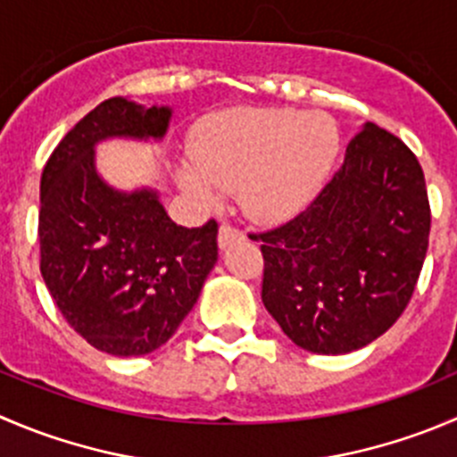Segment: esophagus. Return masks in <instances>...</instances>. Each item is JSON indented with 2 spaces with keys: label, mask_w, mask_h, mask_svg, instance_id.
Wrapping results in <instances>:
<instances>
[{
  "label": "esophagus",
  "mask_w": 457,
  "mask_h": 457,
  "mask_svg": "<svg viewBox=\"0 0 457 457\" xmlns=\"http://www.w3.org/2000/svg\"><path fill=\"white\" fill-rule=\"evenodd\" d=\"M241 238H243L241 229L234 228V225H229V223H220V228H219V245L220 247L232 245L234 241H241Z\"/></svg>",
  "instance_id": "esophagus-1"
}]
</instances>
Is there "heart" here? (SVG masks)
Returning <instances> with one entry per match:
<instances>
[{
    "label": "heart",
    "instance_id": "obj_1",
    "mask_svg": "<svg viewBox=\"0 0 457 457\" xmlns=\"http://www.w3.org/2000/svg\"><path fill=\"white\" fill-rule=\"evenodd\" d=\"M339 149V131L326 113L286 106H243L201 122L176 179L212 203L219 189H237L245 214L283 220L303 210L326 180Z\"/></svg>",
    "mask_w": 457,
    "mask_h": 457
}]
</instances>
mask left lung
<instances>
[{"label": "left lung", "instance_id": "1", "mask_svg": "<svg viewBox=\"0 0 457 457\" xmlns=\"http://www.w3.org/2000/svg\"><path fill=\"white\" fill-rule=\"evenodd\" d=\"M428 232L422 165L397 136L366 122L303 212L250 234L263 254L261 299L303 351H357L406 310Z\"/></svg>", "mask_w": 457, "mask_h": 457}]
</instances>
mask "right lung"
<instances>
[{"label":"right lung","mask_w":457,"mask_h":457,"mask_svg":"<svg viewBox=\"0 0 457 457\" xmlns=\"http://www.w3.org/2000/svg\"><path fill=\"white\" fill-rule=\"evenodd\" d=\"M167 106L109 97L60 140L39 180V270L57 310L93 348L147 355L196 303L219 256V223L183 228L156 192L102 183L93 145L109 136L162 138Z\"/></svg>","instance_id":"right-lung-1"}]
</instances>
